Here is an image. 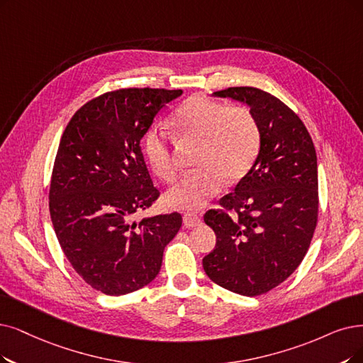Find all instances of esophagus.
I'll use <instances>...</instances> for the list:
<instances>
[{
	"label": "esophagus",
	"mask_w": 363,
	"mask_h": 363,
	"mask_svg": "<svg viewBox=\"0 0 363 363\" xmlns=\"http://www.w3.org/2000/svg\"><path fill=\"white\" fill-rule=\"evenodd\" d=\"M183 225L186 228H195V226H199L201 225V217L198 214H194V213H186L183 216Z\"/></svg>",
	"instance_id": "obj_1"
}]
</instances>
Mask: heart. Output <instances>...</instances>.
Segmentation results:
<instances>
[{
    "label": "heart",
    "instance_id": "b5f03b06",
    "mask_svg": "<svg viewBox=\"0 0 363 363\" xmlns=\"http://www.w3.org/2000/svg\"><path fill=\"white\" fill-rule=\"evenodd\" d=\"M183 146L198 144L194 169L165 194L171 208L198 210L219 195L225 182L245 177L259 155L260 129L255 114L242 106H228L206 95L186 99L172 118ZM144 152L156 176L165 183L177 179L179 168L169 140L150 131Z\"/></svg>",
    "mask_w": 363,
    "mask_h": 363
}]
</instances>
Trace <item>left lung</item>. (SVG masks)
I'll return each instance as SVG.
<instances>
[{"label": "left lung", "mask_w": 363, "mask_h": 363, "mask_svg": "<svg viewBox=\"0 0 363 363\" xmlns=\"http://www.w3.org/2000/svg\"><path fill=\"white\" fill-rule=\"evenodd\" d=\"M245 104L259 123L260 149L252 169L220 210L204 222L216 247L206 274L228 291L256 296L291 275L306 256L317 225V156L306 125L279 98L249 86L213 94Z\"/></svg>", "instance_id": "left-lung-1"}]
</instances>
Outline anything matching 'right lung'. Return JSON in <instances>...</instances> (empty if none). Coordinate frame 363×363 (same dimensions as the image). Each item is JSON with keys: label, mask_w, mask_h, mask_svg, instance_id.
<instances>
[{"label": "right lung", "mask_w": 363, "mask_h": 363, "mask_svg": "<svg viewBox=\"0 0 363 363\" xmlns=\"http://www.w3.org/2000/svg\"><path fill=\"white\" fill-rule=\"evenodd\" d=\"M183 91L129 88L86 103L62 134L49 208L71 267L96 291L119 296L155 280L180 213L134 220L159 196L140 141Z\"/></svg>", "instance_id": "add662e5"}]
</instances>
